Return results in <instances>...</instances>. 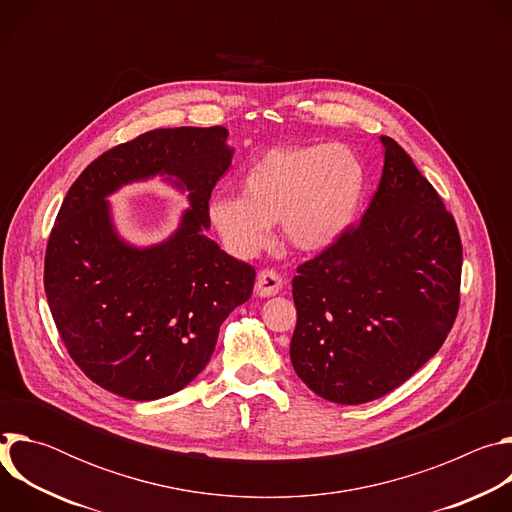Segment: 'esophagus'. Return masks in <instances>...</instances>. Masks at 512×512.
<instances>
[{"label":"esophagus","instance_id":"esophagus-1","mask_svg":"<svg viewBox=\"0 0 512 512\" xmlns=\"http://www.w3.org/2000/svg\"><path fill=\"white\" fill-rule=\"evenodd\" d=\"M281 287H283L281 275L275 273L273 269H263V271H259L257 281H255V296L271 298V296L279 294Z\"/></svg>","mask_w":512,"mask_h":512}]
</instances>
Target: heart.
Masks as SVG:
<instances>
[{"label": "heart", "instance_id": "b5f03b06", "mask_svg": "<svg viewBox=\"0 0 512 512\" xmlns=\"http://www.w3.org/2000/svg\"><path fill=\"white\" fill-rule=\"evenodd\" d=\"M364 192V168L340 143L283 145L261 154L243 174L240 194H216L208 221L241 259L267 243L271 223L298 251L332 247L354 223Z\"/></svg>", "mask_w": 512, "mask_h": 512}]
</instances>
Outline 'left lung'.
Segmentation results:
<instances>
[{
    "mask_svg": "<svg viewBox=\"0 0 512 512\" xmlns=\"http://www.w3.org/2000/svg\"><path fill=\"white\" fill-rule=\"evenodd\" d=\"M381 148V184L360 225L291 281V364L310 391L340 405L403 385L442 348L460 304L454 216L395 139L383 135Z\"/></svg>",
    "mask_w": 512,
    "mask_h": 512,
    "instance_id": "left-lung-1",
    "label": "left lung"
}]
</instances>
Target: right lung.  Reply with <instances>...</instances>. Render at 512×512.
<instances>
[{
    "label": "right lung",
    "mask_w": 512,
    "mask_h": 512,
    "mask_svg": "<svg viewBox=\"0 0 512 512\" xmlns=\"http://www.w3.org/2000/svg\"><path fill=\"white\" fill-rule=\"evenodd\" d=\"M229 131L154 129L97 158L70 186L50 233L44 289L79 369L131 401L178 393L208 364L227 316L251 298L255 269L212 239L210 192L233 162ZM160 177L189 196L177 229L137 246L118 231L108 198Z\"/></svg>",
    "instance_id": "obj_1"
}]
</instances>
